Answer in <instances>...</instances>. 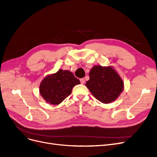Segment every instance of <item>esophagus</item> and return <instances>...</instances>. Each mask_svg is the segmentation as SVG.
<instances>
[{
    "label": "esophagus",
    "instance_id": "34e87169",
    "mask_svg": "<svg viewBox=\"0 0 157 157\" xmlns=\"http://www.w3.org/2000/svg\"><path fill=\"white\" fill-rule=\"evenodd\" d=\"M80 82H81V84H85V79H83V78H81V79H80Z\"/></svg>",
    "mask_w": 157,
    "mask_h": 157
}]
</instances>
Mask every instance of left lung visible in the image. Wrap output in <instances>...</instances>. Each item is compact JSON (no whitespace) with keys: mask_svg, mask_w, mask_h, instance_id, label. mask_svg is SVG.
Returning <instances> with one entry per match:
<instances>
[{"mask_svg":"<svg viewBox=\"0 0 157 157\" xmlns=\"http://www.w3.org/2000/svg\"><path fill=\"white\" fill-rule=\"evenodd\" d=\"M86 86L98 100L105 104L116 100L124 89V82L111 66H94Z\"/></svg>","mask_w":157,"mask_h":157,"instance_id":"obj_1","label":"left lung"}]
</instances>
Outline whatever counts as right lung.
<instances>
[{
	"label": "right lung",
	"mask_w": 157,
	"mask_h": 157,
	"mask_svg": "<svg viewBox=\"0 0 157 157\" xmlns=\"http://www.w3.org/2000/svg\"><path fill=\"white\" fill-rule=\"evenodd\" d=\"M79 83L71 72L59 69L44 78L40 85V94L48 103L59 105L71 94L73 87Z\"/></svg>",
	"instance_id": "obj_1"
}]
</instances>
